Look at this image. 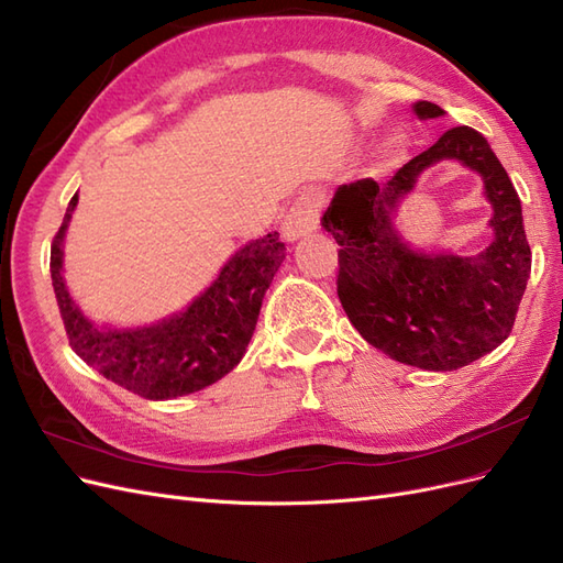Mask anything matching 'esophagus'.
<instances>
[{
    "mask_svg": "<svg viewBox=\"0 0 563 563\" xmlns=\"http://www.w3.org/2000/svg\"><path fill=\"white\" fill-rule=\"evenodd\" d=\"M319 211H321V201L317 195H300L294 201V207L288 209L282 223L284 240L296 242L300 236L314 232L319 225Z\"/></svg>",
    "mask_w": 563,
    "mask_h": 563,
    "instance_id": "obj_1",
    "label": "esophagus"
}]
</instances>
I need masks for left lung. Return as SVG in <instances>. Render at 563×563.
Returning a JSON list of instances; mask_svg holds the SVG:
<instances>
[{
  "mask_svg": "<svg viewBox=\"0 0 563 563\" xmlns=\"http://www.w3.org/2000/svg\"><path fill=\"white\" fill-rule=\"evenodd\" d=\"M420 119L444 110L420 100ZM457 158L482 173L494 203V244L476 260L408 250L390 228V211L424 167ZM321 225L338 242V298L366 343L424 371H455L496 350L512 333L531 275L521 201L479 131L453 126L387 183L338 187Z\"/></svg>",
  "mask_w": 563,
  "mask_h": 563,
  "instance_id": "8db88e82",
  "label": "left lung"
}]
</instances>
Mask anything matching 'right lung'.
I'll use <instances>...</instances> for the list:
<instances>
[{"mask_svg":"<svg viewBox=\"0 0 563 563\" xmlns=\"http://www.w3.org/2000/svg\"><path fill=\"white\" fill-rule=\"evenodd\" d=\"M77 207L67 203L51 244V282L70 347L119 387L143 399H174L213 385L242 362L263 296L286 258L279 232L236 251L218 279L185 312L155 327L103 331L79 312L60 275L63 234Z\"/></svg>","mask_w":563,"mask_h":563,"instance_id":"1","label":"right lung"}]
</instances>
